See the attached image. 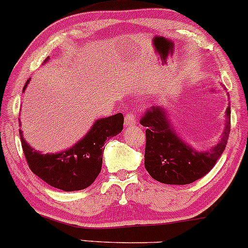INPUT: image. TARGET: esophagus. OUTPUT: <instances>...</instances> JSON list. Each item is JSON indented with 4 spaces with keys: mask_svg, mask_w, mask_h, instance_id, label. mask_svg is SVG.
<instances>
[{
    "mask_svg": "<svg viewBox=\"0 0 248 248\" xmlns=\"http://www.w3.org/2000/svg\"><path fill=\"white\" fill-rule=\"evenodd\" d=\"M136 124V117H135L134 113H126V116H125V123H124V126L125 127H131L134 126V125Z\"/></svg>",
    "mask_w": 248,
    "mask_h": 248,
    "instance_id": "34e87169",
    "label": "esophagus"
}]
</instances>
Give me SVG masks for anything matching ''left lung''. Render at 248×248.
Returning a JSON list of instances; mask_svg holds the SVG:
<instances>
[{
  "label": "left lung",
  "mask_w": 248,
  "mask_h": 248,
  "mask_svg": "<svg viewBox=\"0 0 248 248\" xmlns=\"http://www.w3.org/2000/svg\"><path fill=\"white\" fill-rule=\"evenodd\" d=\"M145 130L144 167L153 179L168 185H185L201 179L215 166L226 148L231 131V106L221 141L211 149L200 152L178 135L163 106H153L141 119Z\"/></svg>",
  "instance_id": "obj_1"
}]
</instances>
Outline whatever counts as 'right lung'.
I'll return each mask as SVG.
<instances>
[{"mask_svg":"<svg viewBox=\"0 0 248 248\" xmlns=\"http://www.w3.org/2000/svg\"><path fill=\"white\" fill-rule=\"evenodd\" d=\"M50 60L47 57L45 63ZM29 78L22 92H25ZM122 113L96 119L89 131L69 149L60 153H44L35 150L25 141L20 130V139L30 170L50 186L60 190L78 191L88 187L96 179L103 166L104 143L117 136L123 130Z\"/></svg>","mask_w":248,"mask_h":248,"instance_id":"right-lung-1","label":"right lung"}]
</instances>
